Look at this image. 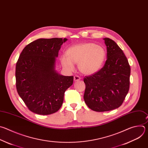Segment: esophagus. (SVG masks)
Listing matches in <instances>:
<instances>
[{
    "mask_svg": "<svg viewBox=\"0 0 148 148\" xmlns=\"http://www.w3.org/2000/svg\"><path fill=\"white\" fill-rule=\"evenodd\" d=\"M80 79H81V78H80L79 76H77V75H75V76H74V80H75V82L79 81Z\"/></svg>",
    "mask_w": 148,
    "mask_h": 148,
    "instance_id": "esophagus-1",
    "label": "esophagus"
}]
</instances>
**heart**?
<instances>
[{
    "label": "heart",
    "instance_id": "b5f03b06",
    "mask_svg": "<svg viewBox=\"0 0 148 148\" xmlns=\"http://www.w3.org/2000/svg\"><path fill=\"white\" fill-rule=\"evenodd\" d=\"M66 55L60 60L62 66L69 71H73L74 64H78L80 72L92 75L99 71L104 64L106 53L104 48L93 43L86 42L73 45L69 48Z\"/></svg>",
    "mask_w": 148,
    "mask_h": 148
}]
</instances>
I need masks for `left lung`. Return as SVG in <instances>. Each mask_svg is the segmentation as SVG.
Returning a JSON list of instances; mask_svg holds the SVG:
<instances>
[{
  "instance_id": "8db88e82",
  "label": "left lung",
  "mask_w": 148,
  "mask_h": 148,
  "mask_svg": "<svg viewBox=\"0 0 148 148\" xmlns=\"http://www.w3.org/2000/svg\"><path fill=\"white\" fill-rule=\"evenodd\" d=\"M107 60L98 72L84 77V100L91 110L103 112L120 107L130 88L131 68L127 57L116 42L103 39Z\"/></svg>"
}]
</instances>
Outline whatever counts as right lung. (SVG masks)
<instances>
[{"label":"right lung","instance_id":"1","mask_svg":"<svg viewBox=\"0 0 148 148\" xmlns=\"http://www.w3.org/2000/svg\"><path fill=\"white\" fill-rule=\"evenodd\" d=\"M66 38H40L21 52L16 66L17 91L27 108L41 115H49L61 107L64 93L73 82L55 71L56 57Z\"/></svg>","mask_w":148,"mask_h":148}]
</instances>
